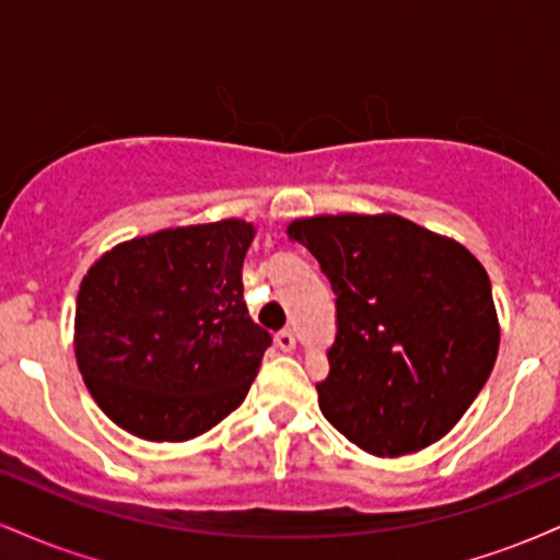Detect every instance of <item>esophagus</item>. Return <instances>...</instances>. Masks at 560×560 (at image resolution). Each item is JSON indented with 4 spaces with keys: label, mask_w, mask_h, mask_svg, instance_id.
I'll list each match as a JSON object with an SVG mask.
<instances>
[{
    "label": "esophagus",
    "mask_w": 560,
    "mask_h": 560,
    "mask_svg": "<svg viewBox=\"0 0 560 560\" xmlns=\"http://www.w3.org/2000/svg\"><path fill=\"white\" fill-rule=\"evenodd\" d=\"M294 345H298V342H294V334L289 331V329L276 334V347H279L281 352H292Z\"/></svg>",
    "instance_id": "esophagus-1"
}]
</instances>
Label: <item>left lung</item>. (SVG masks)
Segmentation results:
<instances>
[{
    "label": "left lung",
    "instance_id": "8db88e82",
    "mask_svg": "<svg viewBox=\"0 0 560 560\" xmlns=\"http://www.w3.org/2000/svg\"><path fill=\"white\" fill-rule=\"evenodd\" d=\"M337 294L320 413L378 458L419 453L455 427L500 347L490 276L460 242L395 213L287 226Z\"/></svg>",
    "mask_w": 560,
    "mask_h": 560
}]
</instances>
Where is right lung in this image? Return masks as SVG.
<instances>
[{
  "label": "right lung",
  "mask_w": 560,
  "mask_h": 560,
  "mask_svg": "<svg viewBox=\"0 0 560 560\" xmlns=\"http://www.w3.org/2000/svg\"><path fill=\"white\" fill-rule=\"evenodd\" d=\"M253 223L226 218L115 244L83 276L75 361L105 416L150 442H186L236 410L271 334L249 318Z\"/></svg>",
  "instance_id": "right-lung-1"
}]
</instances>
